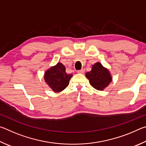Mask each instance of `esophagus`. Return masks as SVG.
<instances>
[{
	"mask_svg": "<svg viewBox=\"0 0 146 146\" xmlns=\"http://www.w3.org/2000/svg\"><path fill=\"white\" fill-rule=\"evenodd\" d=\"M84 70H78L77 71V73H84Z\"/></svg>",
	"mask_w": 146,
	"mask_h": 146,
	"instance_id": "34e87169",
	"label": "esophagus"
}]
</instances>
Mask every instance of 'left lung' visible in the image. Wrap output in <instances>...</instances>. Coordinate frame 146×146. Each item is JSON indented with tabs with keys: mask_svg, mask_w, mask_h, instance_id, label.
I'll return each instance as SVG.
<instances>
[{
	"mask_svg": "<svg viewBox=\"0 0 146 146\" xmlns=\"http://www.w3.org/2000/svg\"><path fill=\"white\" fill-rule=\"evenodd\" d=\"M91 85L97 90L102 91L110 84L112 78L108 69L104 68L100 62L94 64L92 70L86 74Z\"/></svg>",
	"mask_w": 146,
	"mask_h": 146,
	"instance_id": "1",
	"label": "left lung"
}]
</instances>
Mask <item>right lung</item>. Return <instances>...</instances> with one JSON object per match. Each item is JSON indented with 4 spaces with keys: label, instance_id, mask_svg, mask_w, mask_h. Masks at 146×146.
<instances>
[{
    "label": "right lung",
    "instance_id": "add662e5",
    "mask_svg": "<svg viewBox=\"0 0 146 146\" xmlns=\"http://www.w3.org/2000/svg\"><path fill=\"white\" fill-rule=\"evenodd\" d=\"M72 74L66 72V68L62 64L58 63L46 71L44 79L48 86L55 92H60L69 85Z\"/></svg>",
    "mask_w": 146,
    "mask_h": 146
}]
</instances>
